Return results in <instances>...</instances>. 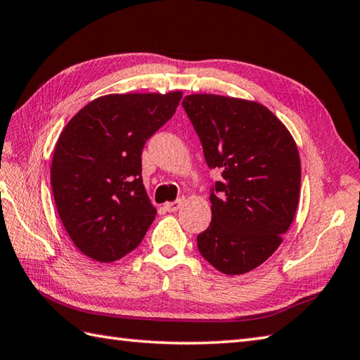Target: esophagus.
<instances>
[{
	"mask_svg": "<svg viewBox=\"0 0 360 360\" xmlns=\"http://www.w3.org/2000/svg\"><path fill=\"white\" fill-rule=\"evenodd\" d=\"M181 206H182V201L181 200L164 204V207H165V210H168V212H176V210H178Z\"/></svg>",
	"mask_w": 360,
	"mask_h": 360,
	"instance_id": "1",
	"label": "esophagus"
}]
</instances>
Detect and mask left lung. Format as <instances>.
<instances>
[{
  "instance_id": "obj_1",
  "label": "left lung",
  "mask_w": 360,
  "mask_h": 360,
  "mask_svg": "<svg viewBox=\"0 0 360 360\" xmlns=\"http://www.w3.org/2000/svg\"><path fill=\"white\" fill-rule=\"evenodd\" d=\"M182 105L210 168L223 179L210 195L212 221L196 237L201 256L223 274L264 264L297 214L301 160L285 124L257 101L187 95Z\"/></svg>"
}]
</instances>
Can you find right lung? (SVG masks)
Masks as SVG:
<instances>
[{
  "instance_id": "right-lung-1",
  "label": "right lung",
  "mask_w": 360,
  "mask_h": 360,
  "mask_svg": "<svg viewBox=\"0 0 360 360\" xmlns=\"http://www.w3.org/2000/svg\"><path fill=\"white\" fill-rule=\"evenodd\" d=\"M181 98V90L104 95L62 129L51 188L63 228L84 256L115 262L142 242L156 217L142 179V150Z\"/></svg>"
}]
</instances>
